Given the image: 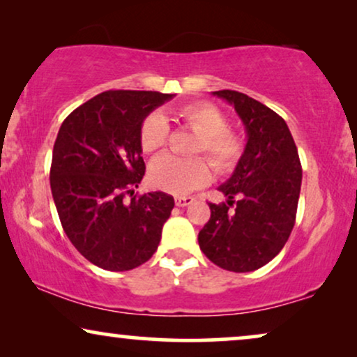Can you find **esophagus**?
I'll use <instances>...</instances> for the list:
<instances>
[{
	"instance_id": "esophagus-1",
	"label": "esophagus",
	"mask_w": 357,
	"mask_h": 357,
	"mask_svg": "<svg viewBox=\"0 0 357 357\" xmlns=\"http://www.w3.org/2000/svg\"><path fill=\"white\" fill-rule=\"evenodd\" d=\"M174 202H176V206H178V207H186V206H189V204L194 202V197H191V196H178L174 199Z\"/></svg>"
}]
</instances>
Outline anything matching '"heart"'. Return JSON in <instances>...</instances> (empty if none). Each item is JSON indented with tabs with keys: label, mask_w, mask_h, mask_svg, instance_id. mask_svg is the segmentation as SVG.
I'll return each instance as SVG.
<instances>
[{
	"label": "heart",
	"mask_w": 357,
	"mask_h": 357,
	"mask_svg": "<svg viewBox=\"0 0 357 357\" xmlns=\"http://www.w3.org/2000/svg\"><path fill=\"white\" fill-rule=\"evenodd\" d=\"M181 122L199 134L194 153H206L218 173H231L245 155V140L228 130V119L211 102H192L176 111ZM140 146L145 153L165 149L169 140V123L161 112H151L142 121ZM212 178L211 163L202 156L178 158L161 155L151 161L149 179L151 186L171 194H186L206 186Z\"/></svg>",
	"instance_id": "obj_1"
}]
</instances>
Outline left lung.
Listing matches in <instances>:
<instances>
[{
  "label": "left lung",
  "instance_id": "left-lung-1",
  "mask_svg": "<svg viewBox=\"0 0 357 357\" xmlns=\"http://www.w3.org/2000/svg\"><path fill=\"white\" fill-rule=\"evenodd\" d=\"M213 96L235 107L243 122L245 155L218 188L227 202L208 204L211 218L199 231L202 253L234 273L268 264L284 248L296 223L302 165L284 119L243 93L222 89Z\"/></svg>",
  "mask_w": 357,
  "mask_h": 357
}]
</instances>
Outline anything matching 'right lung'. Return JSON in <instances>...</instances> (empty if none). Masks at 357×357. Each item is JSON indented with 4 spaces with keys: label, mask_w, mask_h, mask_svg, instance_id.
I'll return each instance as SVG.
<instances>
[{
    "label": "right lung",
    "mask_w": 357,
    "mask_h": 357,
    "mask_svg": "<svg viewBox=\"0 0 357 357\" xmlns=\"http://www.w3.org/2000/svg\"><path fill=\"white\" fill-rule=\"evenodd\" d=\"M173 96L111 89L61 123L52 153V196L66 236L98 268L130 271L158 248L174 199L161 191L134 196L145 174L139 134L142 121Z\"/></svg>",
    "instance_id": "right-lung-1"
}]
</instances>
